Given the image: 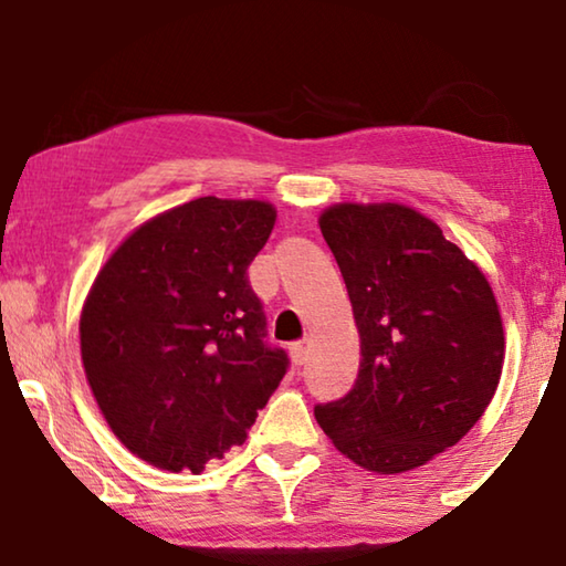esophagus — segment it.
<instances>
[{"instance_id": "34e87169", "label": "esophagus", "mask_w": 566, "mask_h": 566, "mask_svg": "<svg viewBox=\"0 0 566 566\" xmlns=\"http://www.w3.org/2000/svg\"><path fill=\"white\" fill-rule=\"evenodd\" d=\"M290 354H292V359H294V364H300V367H302V364L306 361V347H304V344H302V342H296V344H292V347H290Z\"/></svg>"}]
</instances>
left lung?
I'll return each instance as SVG.
<instances>
[{
    "label": "left lung",
    "instance_id": "1",
    "mask_svg": "<svg viewBox=\"0 0 566 566\" xmlns=\"http://www.w3.org/2000/svg\"><path fill=\"white\" fill-rule=\"evenodd\" d=\"M359 332V375L314 407L339 452L401 474L454 447L490 407L504 367L492 284L437 222L399 202H339L319 214Z\"/></svg>",
    "mask_w": 566,
    "mask_h": 566
}]
</instances>
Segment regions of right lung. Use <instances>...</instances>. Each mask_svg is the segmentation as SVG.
<instances>
[{
	"label": "right lung",
	"mask_w": 566,
	"mask_h": 566,
	"mask_svg": "<svg viewBox=\"0 0 566 566\" xmlns=\"http://www.w3.org/2000/svg\"><path fill=\"white\" fill-rule=\"evenodd\" d=\"M276 209L199 197L142 222L102 264L80 314L84 375L114 437L167 472L199 474L242 444L286 371L264 344L247 266Z\"/></svg>",
	"instance_id": "obj_1"
}]
</instances>
